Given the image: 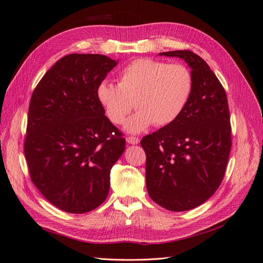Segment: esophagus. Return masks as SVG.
Returning <instances> with one entry per match:
<instances>
[{
	"label": "esophagus",
	"instance_id": "obj_1",
	"mask_svg": "<svg viewBox=\"0 0 263 263\" xmlns=\"http://www.w3.org/2000/svg\"><path fill=\"white\" fill-rule=\"evenodd\" d=\"M126 141L128 142L130 145H137L139 142V138L138 137H134V136H128L126 138Z\"/></svg>",
	"mask_w": 263,
	"mask_h": 263
}]
</instances>
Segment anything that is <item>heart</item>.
Segmentation results:
<instances>
[{
	"mask_svg": "<svg viewBox=\"0 0 263 263\" xmlns=\"http://www.w3.org/2000/svg\"><path fill=\"white\" fill-rule=\"evenodd\" d=\"M193 85L192 72L182 63L138 58L119 71L117 85L102 81L95 94L115 125H122L133 107L137 108L125 127L129 133H139L153 124L162 127L176 122L192 95Z\"/></svg>",
	"mask_w": 263,
	"mask_h": 263,
	"instance_id": "1",
	"label": "heart"
}]
</instances>
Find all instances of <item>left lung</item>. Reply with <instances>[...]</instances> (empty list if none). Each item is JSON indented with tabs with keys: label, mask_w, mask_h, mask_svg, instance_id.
<instances>
[{
	"label": "left lung",
	"mask_w": 263,
	"mask_h": 263,
	"mask_svg": "<svg viewBox=\"0 0 263 263\" xmlns=\"http://www.w3.org/2000/svg\"><path fill=\"white\" fill-rule=\"evenodd\" d=\"M160 54L184 59L194 85L177 121L140 141L146 185L158 205L183 212L208 201L224 179L232 148L229 107L224 87L200 55L191 50Z\"/></svg>",
	"instance_id": "obj_1"
}]
</instances>
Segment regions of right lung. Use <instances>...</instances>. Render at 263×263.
<instances>
[{
  "label": "right lung",
  "instance_id": "obj_1",
  "mask_svg": "<svg viewBox=\"0 0 263 263\" xmlns=\"http://www.w3.org/2000/svg\"><path fill=\"white\" fill-rule=\"evenodd\" d=\"M117 61L71 53L47 71L31 94L24 154L46 200L83 214L105 201L109 173L125 150L123 133L104 115L97 87Z\"/></svg>",
  "mask_w": 263,
  "mask_h": 263
}]
</instances>
